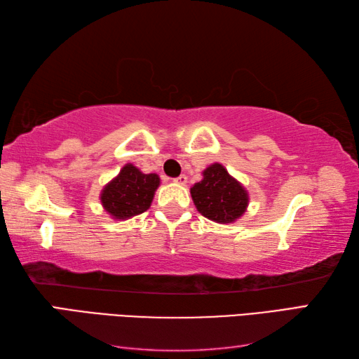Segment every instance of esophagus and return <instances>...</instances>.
Instances as JSON below:
<instances>
[{
    "instance_id": "obj_1",
    "label": "esophagus",
    "mask_w": 359,
    "mask_h": 359,
    "mask_svg": "<svg viewBox=\"0 0 359 359\" xmlns=\"http://www.w3.org/2000/svg\"><path fill=\"white\" fill-rule=\"evenodd\" d=\"M187 180H188V177H187L185 174H180L179 177H175V179H174L175 184H180V185H185V184H187Z\"/></svg>"
}]
</instances>
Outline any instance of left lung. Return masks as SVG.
Segmentation results:
<instances>
[{
  "label": "left lung",
  "mask_w": 359,
  "mask_h": 359,
  "mask_svg": "<svg viewBox=\"0 0 359 359\" xmlns=\"http://www.w3.org/2000/svg\"><path fill=\"white\" fill-rule=\"evenodd\" d=\"M197 211L215 222L230 224L247 210L248 194L220 163L208 166L203 179L191 188Z\"/></svg>",
  "instance_id": "1"
}]
</instances>
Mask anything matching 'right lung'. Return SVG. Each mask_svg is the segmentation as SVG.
Here are the masks:
<instances>
[{
    "label": "right lung",
    "mask_w": 359,
    "mask_h": 359,
    "mask_svg": "<svg viewBox=\"0 0 359 359\" xmlns=\"http://www.w3.org/2000/svg\"><path fill=\"white\" fill-rule=\"evenodd\" d=\"M158 184L157 174H143L128 163L121 168L117 177L104 187L100 199L112 217L129 219L149 208Z\"/></svg>",
    "instance_id": "obj_1"
}]
</instances>
